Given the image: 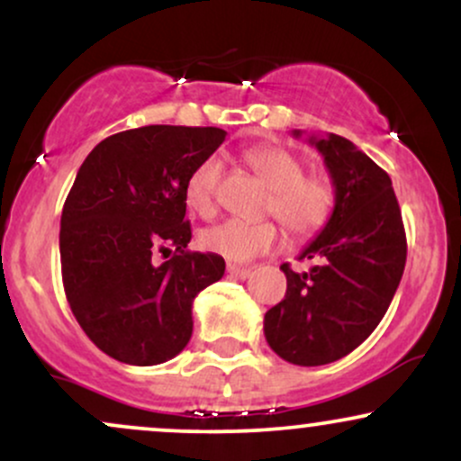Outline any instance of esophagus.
Returning a JSON list of instances; mask_svg holds the SVG:
<instances>
[{
	"label": "esophagus",
	"mask_w": 461,
	"mask_h": 461,
	"mask_svg": "<svg viewBox=\"0 0 461 461\" xmlns=\"http://www.w3.org/2000/svg\"><path fill=\"white\" fill-rule=\"evenodd\" d=\"M227 273H230L231 277H238V279H247L249 275L253 273V268H249V267H236V264H227Z\"/></svg>",
	"instance_id": "esophagus-1"
}]
</instances>
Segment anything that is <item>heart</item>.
<instances>
[{"label":"heart","instance_id":"heart-1","mask_svg":"<svg viewBox=\"0 0 461 461\" xmlns=\"http://www.w3.org/2000/svg\"><path fill=\"white\" fill-rule=\"evenodd\" d=\"M247 162L271 188L267 212L275 214L294 238H310L325 227L333 212V186L322 176H305L303 160L285 147H258ZM223 177L221 158L210 156L188 177L186 201L201 216L214 212L216 193ZM279 231L273 223L223 221L201 234V245L230 262H249L277 245Z\"/></svg>","mask_w":461,"mask_h":461}]
</instances>
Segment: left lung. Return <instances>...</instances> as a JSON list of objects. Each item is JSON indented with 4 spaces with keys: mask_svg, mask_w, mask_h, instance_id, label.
<instances>
[{
    "mask_svg": "<svg viewBox=\"0 0 461 461\" xmlns=\"http://www.w3.org/2000/svg\"><path fill=\"white\" fill-rule=\"evenodd\" d=\"M310 142L325 158L336 203L299 256L316 264L305 273L282 264L285 297L264 314L267 342L297 366L331 364L362 345L390 308L407 258L388 173L338 134Z\"/></svg>",
    "mask_w": 461,
    "mask_h": 461,
    "instance_id": "1",
    "label": "left lung"
}]
</instances>
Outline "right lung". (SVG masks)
Instances as JSON below:
<instances>
[{"instance_id": "obj_1", "label": "right lung", "mask_w": 461, "mask_h": 461, "mask_svg": "<svg viewBox=\"0 0 461 461\" xmlns=\"http://www.w3.org/2000/svg\"><path fill=\"white\" fill-rule=\"evenodd\" d=\"M225 130L145 125L108 136L79 167L60 219L62 284L84 333L134 366L176 357L193 301L225 260L188 251L186 184ZM174 256L162 265L155 256Z\"/></svg>"}]
</instances>
